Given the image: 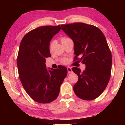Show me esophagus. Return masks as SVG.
I'll return each mask as SVG.
<instances>
[{"instance_id": "obj_1", "label": "esophagus", "mask_w": 125, "mask_h": 125, "mask_svg": "<svg viewBox=\"0 0 125 125\" xmlns=\"http://www.w3.org/2000/svg\"><path fill=\"white\" fill-rule=\"evenodd\" d=\"M67 71H68V73H72V68L71 67H67Z\"/></svg>"}]
</instances>
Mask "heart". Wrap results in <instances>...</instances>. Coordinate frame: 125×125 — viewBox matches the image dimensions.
<instances>
[{
    "label": "heart",
    "mask_w": 125,
    "mask_h": 125,
    "mask_svg": "<svg viewBox=\"0 0 125 125\" xmlns=\"http://www.w3.org/2000/svg\"><path fill=\"white\" fill-rule=\"evenodd\" d=\"M68 39H69V38L65 37H62V39H61V42H62L63 41H65V40H66ZM53 45H54V42H51V43L50 44V50H51L52 49L53 47ZM63 62H64V63H66V62H67V60H64V61H63Z\"/></svg>",
    "instance_id": "b5f03b06"
}]
</instances>
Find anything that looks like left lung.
<instances>
[{
  "label": "left lung",
  "mask_w": 125,
  "mask_h": 125,
  "mask_svg": "<svg viewBox=\"0 0 125 125\" xmlns=\"http://www.w3.org/2000/svg\"><path fill=\"white\" fill-rule=\"evenodd\" d=\"M61 27L73 41L74 61L86 66L83 72L77 67L72 69L78 76L74 92L83 100H94L105 89L111 76L112 56L105 36L97 27L82 22Z\"/></svg>",
  "instance_id": "left-lung-1"
}]
</instances>
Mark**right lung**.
Segmentation results:
<instances>
[{
	"label": "right lung",
	"instance_id": "right-lung-1",
	"mask_svg": "<svg viewBox=\"0 0 125 125\" xmlns=\"http://www.w3.org/2000/svg\"><path fill=\"white\" fill-rule=\"evenodd\" d=\"M60 30V25L39 27L27 33L20 42L19 76L26 92L38 103H49L57 98L67 74L64 66L48 71L45 64V58L51 57L50 42Z\"/></svg>",
	"mask_w": 125,
	"mask_h": 125
}]
</instances>
